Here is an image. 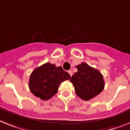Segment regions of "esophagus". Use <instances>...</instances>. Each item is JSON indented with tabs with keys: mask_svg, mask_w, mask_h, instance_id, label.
Here are the masks:
<instances>
[{
	"mask_svg": "<svg viewBox=\"0 0 130 130\" xmlns=\"http://www.w3.org/2000/svg\"><path fill=\"white\" fill-rule=\"evenodd\" d=\"M68 73H69V75H70L71 77L72 75H73V72H72V71H71V70L68 71Z\"/></svg>",
	"mask_w": 130,
	"mask_h": 130,
	"instance_id": "esophagus-1",
	"label": "esophagus"
}]
</instances>
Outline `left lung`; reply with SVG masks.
I'll return each mask as SVG.
<instances>
[{
    "mask_svg": "<svg viewBox=\"0 0 130 130\" xmlns=\"http://www.w3.org/2000/svg\"><path fill=\"white\" fill-rule=\"evenodd\" d=\"M77 72L70 81L75 87V92L84 100H89L102 92L104 88L103 76L99 70L82 63L76 66Z\"/></svg>",
    "mask_w": 130,
    "mask_h": 130,
    "instance_id": "obj_1",
    "label": "left lung"
}]
</instances>
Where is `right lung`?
<instances>
[{
	"label": "right lung",
	"instance_id": "1",
	"mask_svg": "<svg viewBox=\"0 0 130 130\" xmlns=\"http://www.w3.org/2000/svg\"><path fill=\"white\" fill-rule=\"evenodd\" d=\"M61 67L46 63L35 69L29 80V88L36 96L43 100L50 99L57 92L60 84L70 78Z\"/></svg>",
	"mask_w": 130,
	"mask_h": 130
}]
</instances>
